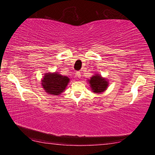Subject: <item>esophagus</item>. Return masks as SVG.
Segmentation results:
<instances>
[{"instance_id": "esophagus-1", "label": "esophagus", "mask_w": 155, "mask_h": 155, "mask_svg": "<svg viewBox=\"0 0 155 155\" xmlns=\"http://www.w3.org/2000/svg\"><path fill=\"white\" fill-rule=\"evenodd\" d=\"M76 77L78 78H80L81 77V72H76Z\"/></svg>"}]
</instances>
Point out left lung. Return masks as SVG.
I'll return each instance as SVG.
<instances>
[{
	"instance_id": "obj_1",
	"label": "left lung",
	"mask_w": 155,
	"mask_h": 155,
	"mask_svg": "<svg viewBox=\"0 0 155 155\" xmlns=\"http://www.w3.org/2000/svg\"><path fill=\"white\" fill-rule=\"evenodd\" d=\"M90 84V87L93 92L96 94H100L103 92L107 90L108 87L109 83L105 78H103L101 75L96 74L92 76L90 80L88 81Z\"/></svg>"
}]
</instances>
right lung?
Masks as SVG:
<instances>
[{
    "label": "right lung",
    "mask_w": 155,
    "mask_h": 155,
    "mask_svg": "<svg viewBox=\"0 0 155 155\" xmlns=\"http://www.w3.org/2000/svg\"><path fill=\"white\" fill-rule=\"evenodd\" d=\"M70 78L62 76L58 72L46 73L41 80V85L46 92L51 95L57 96L65 90Z\"/></svg>",
    "instance_id": "1"
}]
</instances>
